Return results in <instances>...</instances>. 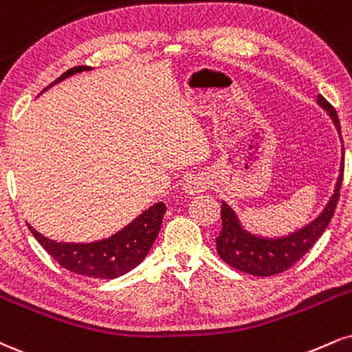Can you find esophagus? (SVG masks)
<instances>
[{"mask_svg":"<svg viewBox=\"0 0 352 352\" xmlns=\"http://www.w3.org/2000/svg\"><path fill=\"white\" fill-rule=\"evenodd\" d=\"M208 188V179L205 175H188L185 179L184 184V190L185 193L188 195H197L205 192Z\"/></svg>","mask_w":352,"mask_h":352,"instance_id":"obj_1","label":"esophagus"}]
</instances>
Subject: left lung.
Here are the masks:
<instances>
[{"mask_svg": "<svg viewBox=\"0 0 352 352\" xmlns=\"http://www.w3.org/2000/svg\"><path fill=\"white\" fill-rule=\"evenodd\" d=\"M318 104L328 111L329 116L341 134L340 120H338L336 109L318 95ZM342 172H344V155L341 159L340 177H338L336 188L333 197L329 198L328 205L324 206L323 213L315 221L302 228V230L292 232L283 238H259L251 232L243 230L238 217L230 206L223 201L221 205V221L223 228L217 238V251L219 257L231 267L241 272L257 275V277H270V275L280 274L297 264V261L311 249V245L323 234L326 226L331 221L338 200H340V190L342 184Z\"/></svg>", "mask_w": 352, "mask_h": 352, "instance_id": "8db88e82", "label": "left lung"}]
</instances>
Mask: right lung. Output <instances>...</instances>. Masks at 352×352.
<instances>
[{"instance_id":"right-lung-1","label":"right lung","mask_w":352,"mask_h":352,"mask_svg":"<svg viewBox=\"0 0 352 352\" xmlns=\"http://www.w3.org/2000/svg\"><path fill=\"white\" fill-rule=\"evenodd\" d=\"M83 70H90V67L80 65L67 70L42 91ZM165 210L167 208L164 203H155L149 210L139 214L133 223H129L124 230L113 234L111 238L90 244L57 243L42 236L32 226H29V230L45 249V252L54 257L63 269L85 277L116 278L141 264V261L147 256L160 231Z\"/></svg>"}]
</instances>
